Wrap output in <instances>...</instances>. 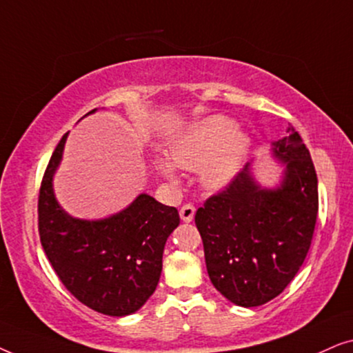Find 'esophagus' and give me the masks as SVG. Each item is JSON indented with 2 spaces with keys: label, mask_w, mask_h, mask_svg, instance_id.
<instances>
[{
  "label": "esophagus",
  "mask_w": 353,
  "mask_h": 353,
  "mask_svg": "<svg viewBox=\"0 0 353 353\" xmlns=\"http://www.w3.org/2000/svg\"><path fill=\"white\" fill-rule=\"evenodd\" d=\"M194 214H196V209H194V205H191V204H185L180 209V219L183 221H186V223L192 221V219H194Z\"/></svg>",
  "instance_id": "1"
}]
</instances>
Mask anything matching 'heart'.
<instances>
[{"mask_svg": "<svg viewBox=\"0 0 353 353\" xmlns=\"http://www.w3.org/2000/svg\"><path fill=\"white\" fill-rule=\"evenodd\" d=\"M249 146V138L238 132V125L225 115H215L192 125L170 146V161L185 170H202L209 188H223L233 180ZM157 168L163 176L175 181V168L159 159Z\"/></svg>", "mask_w": 353, "mask_h": 353, "instance_id": "b5f03b06", "label": "heart"}]
</instances>
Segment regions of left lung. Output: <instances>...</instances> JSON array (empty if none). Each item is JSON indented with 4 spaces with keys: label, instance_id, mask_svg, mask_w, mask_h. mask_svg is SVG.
I'll use <instances>...</instances> for the list:
<instances>
[{
    "label": "left lung",
    "instance_id": "8db88e82",
    "mask_svg": "<svg viewBox=\"0 0 353 353\" xmlns=\"http://www.w3.org/2000/svg\"><path fill=\"white\" fill-rule=\"evenodd\" d=\"M273 156L284 163L279 186H260L245 163L196 212L210 281L239 307L279 296L302 267L315 231L318 178L292 125L273 143Z\"/></svg>",
    "mask_w": 353,
    "mask_h": 353
}]
</instances>
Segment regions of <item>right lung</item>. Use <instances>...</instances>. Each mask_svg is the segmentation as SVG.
<instances>
[{
	"label": "right lung",
	"instance_id": "obj_1",
	"mask_svg": "<svg viewBox=\"0 0 353 353\" xmlns=\"http://www.w3.org/2000/svg\"><path fill=\"white\" fill-rule=\"evenodd\" d=\"M67 134L52 152L38 196L41 245L51 267L75 299L104 315H130L156 291L163 248L180 225V215L175 207L139 194L127 209L108 219L70 216L52 190V176L61 163Z\"/></svg>",
	"mask_w": 353,
	"mask_h": 353
}]
</instances>
